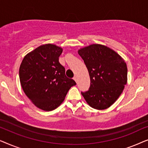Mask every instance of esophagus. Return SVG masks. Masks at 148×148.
Returning <instances> with one entry per match:
<instances>
[{
    "instance_id": "34e87169",
    "label": "esophagus",
    "mask_w": 148,
    "mask_h": 148,
    "mask_svg": "<svg viewBox=\"0 0 148 148\" xmlns=\"http://www.w3.org/2000/svg\"><path fill=\"white\" fill-rule=\"evenodd\" d=\"M73 79H74L76 83H77V76H74Z\"/></svg>"
}]
</instances>
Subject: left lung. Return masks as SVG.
I'll return each mask as SVG.
<instances>
[{
  "instance_id": "obj_1",
  "label": "left lung",
  "mask_w": 148,
  "mask_h": 148,
  "mask_svg": "<svg viewBox=\"0 0 148 148\" xmlns=\"http://www.w3.org/2000/svg\"><path fill=\"white\" fill-rule=\"evenodd\" d=\"M78 54L88 69L90 88L82 92L87 103L97 110H104L116 102L127 82V67L116 52L101 44L81 48Z\"/></svg>"
}]
</instances>
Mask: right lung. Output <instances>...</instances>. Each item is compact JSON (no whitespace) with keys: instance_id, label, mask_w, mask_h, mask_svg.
<instances>
[{"instance_id":"add662e5","label":"right lung","mask_w":148,"mask_h":148,"mask_svg":"<svg viewBox=\"0 0 148 148\" xmlns=\"http://www.w3.org/2000/svg\"><path fill=\"white\" fill-rule=\"evenodd\" d=\"M62 48L44 44L28 53L19 67L22 89L32 103L42 110L51 111L63 102L68 91L76 83L65 75L58 57Z\"/></svg>"}]
</instances>
